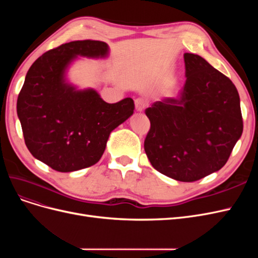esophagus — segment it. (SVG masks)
Masks as SVG:
<instances>
[{"label": "esophagus", "instance_id": "34e87169", "mask_svg": "<svg viewBox=\"0 0 258 258\" xmlns=\"http://www.w3.org/2000/svg\"><path fill=\"white\" fill-rule=\"evenodd\" d=\"M135 105H136V111L137 112H142L145 108V106L147 105V103L143 98H138L135 101Z\"/></svg>", "mask_w": 258, "mask_h": 258}]
</instances>
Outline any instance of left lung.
I'll use <instances>...</instances> for the list:
<instances>
[{
	"label": "left lung",
	"instance_id": "obj_1",
	"mask_svg": "<svg viewBox=\"0 0 258 258\" xmlns=\"http://www.w3.org/2000/svg\"><path fill=\"white\" fill-rule=\"evenodd\" d=\"M186 82L176 98L156 101L145 114L144 150L152 166L179 182H195L227 162L243 131L236 86L198 54L185 52Z\"/></svg>",
	"mask_w": 258,
	"mask_h": 258
}]
</instances>
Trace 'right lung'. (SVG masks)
<instances>
[{
	"label": "right lung",
	"instance_id": "add662e5",
	"mask_svg": "<svg viewBox=\"0 0 258 258\" xmlns=\"http://www.w3.org/2000/svg\"><path fill=\"white\" fill-rule=\"evenodd\" d=\"M110 47L100 41H74L36 59L17 100V115L30 153L59 172L97 163L111 132L134 114L126 98L106 103L97 90L69 82L70 67L79 57L104 59Z\"/></svg>",
	"mask_w": 258,
	"mask_h": 258
}]
</instances>
